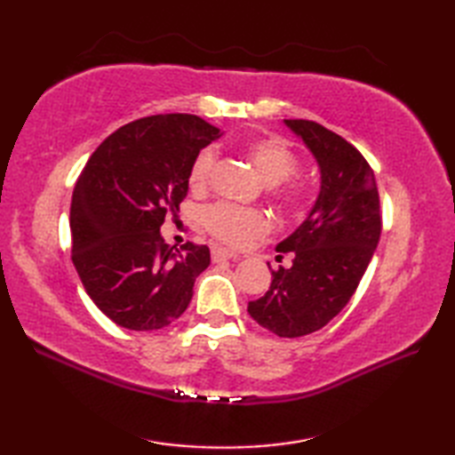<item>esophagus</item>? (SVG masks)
Returning a JSON list of instances; mask_svg holds the SVG:
<instances>
[{"label":"esophagus","mask_w":455,"mask_h":455,"mask_svg":"<svg viewBox=\"0 0 455 455\" xmlns=\"http://www.w3.org/2000/svg\"><path fill=\"white\" fill-rule=\"evenodd\" d=\"M211 258H212V262H222V259L236 258V254H235V252H230V250H227V248L212 246V248H211Z\"/></svg>","instance_id":"obj_1"}]
</instances>
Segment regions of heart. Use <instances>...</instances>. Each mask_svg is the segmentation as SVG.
<instances>
[{"instance_id":"heart-1","label":"heart","mask_w":455,"mask_h":455,"mask_svg":"<svg viewBox=\"0 0 455 455\" xmlns=\"http://www.w3.org/2000/svg\"><path fill=\"white\" fill-rule=\"evenodd\" d=\"M244 156L254 164L259 176L267 183H279L277 199L282 207L293 215H305L311 207V191L301 181L289 178L297 172V156L293 148L275 134H258L243 142ZM217 152L212 147L201 148L193 158L188 181L191 189L201 191L209 186ZM201 225L211 236L228 246L243 248L272 230V219L266 211L256 207H240L235 203H212L201 211Z\"/></svg>"}]
</instances>
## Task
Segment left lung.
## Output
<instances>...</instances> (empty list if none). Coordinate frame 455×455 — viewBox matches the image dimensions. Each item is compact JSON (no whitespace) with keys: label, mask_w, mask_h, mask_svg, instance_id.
I'll return each instance as SVG.
<instances>
[{"label":"left lung","mask_w":455,"mask_h":455,"mask_svg":"<svg viewBox=\"0 0 455 455\" xmlns=\"http://www.w3.org/2000/svg\"><path fill=\"white\" fill-rule=\"evenodd\" d=\"M285 124L315 154L321 196L303 225L277 244L279 252H293V266L272 269V285L248 303V313L269 332L297 338L321 331L355 293L379 243L381 211L373 170L360 150L321 123Z\"/></svg>","instance_id":"8db88e82"}]
</instances>
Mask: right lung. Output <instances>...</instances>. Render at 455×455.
<instances>
[{
	"label": "right lung",
	"mask_w": 455,
	"mask_h": 455,
	"mask_svg": "<svg viewBox=\"0 0 455 455\" xmlns=\"http://www.w3.org/2000/svg\"><path fill=\"white\" fill-rule=\"evenodd\" d=\"M217 137L197 115H152L109 134L82 170L70 207L72 262L115 324L158 331L188 308L209 248L170 246L160 227L178 217L191 162Z\"/></svg>",
	"instance_id": "1"
}]
</instances>
